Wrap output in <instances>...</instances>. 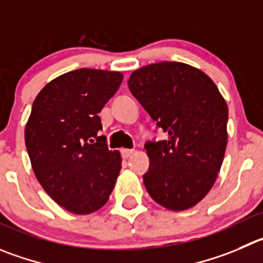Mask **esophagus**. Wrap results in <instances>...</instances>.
Here are the masks:
<instances>
[{
	"label": "esophagus",
	"instance_id": "esophagus-1",
	"mask_svg": "<svg viewBox=\"0 0 263 263\" xmlns=\"http://www.w3.org/2000/svg\"><path fill=\"white\" fill-rule=\"evenodd\" d=\"M134 154V149H129V148H122L121 149V155L124 159H127V157H130L132 155Z\"/></svg>",
	"mask_w": 263,
	"mask_h": 263
}]
</instances>
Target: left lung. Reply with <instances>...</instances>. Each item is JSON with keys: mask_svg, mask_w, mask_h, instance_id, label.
<instances>
[{"mask_svg": "<svg viewBox=\"0 0 263 263\" xmlns=\"http://www.w3.org/2000/svg\"><path fill=\"white\" fill-rule=\"evenodd\" d=\"M129 89L166 133L147 142L149 196L166 209L186 211L201 201L218 177L227 146L229 109L213 80L181 62L136 69Z\"/></svg>", "mask_w": 263, "mask_h": 263, "instance_id": "8db88e82", "label": "left lung"}]
</instances>
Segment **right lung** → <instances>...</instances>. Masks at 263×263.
<instances>
[{"mask_svg":"<svg viewBox=\"0 0 263 263\" xmlns=\"http://www.w3.org/2000/svg\"><path fill=\"white\" fill-rule=\"evenodd\" d=\"M117 71L80 68L45 85L26 124V147L37 181L66 211L85 214L108 201L121 155L109 151L99 112L122 81Z\"/></svg>","mask_w":263,"mask_h":263,"instance_id":"right-lung-1","label":"right lung"}]
</instances>
